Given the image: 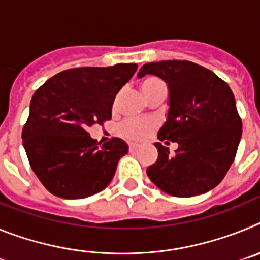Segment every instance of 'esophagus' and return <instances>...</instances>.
<instances>
[{
    "instance_id": "1",
    "label": "esophagus",
    "mask_w": 260,
    "mask_h": 260,
    "mask_svg": "<svg viewBox=\"0 0 260 260\" xmlns=\"http://www.w3.org/2000/svg\"><path fill=\"white\" fill-rule=\"evenodd\" d=\"M127 146H128V151H130V152H135V151L139 148V144H137V143H128Z\"/></svg>"
}]
</instances>
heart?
I'll return each mask as SVG.
<instances>
[{"instance_id":"obj_1","label":"heart","mask_w":260,"mask_h":260,"mask_svg":"<svg viewBox=\"0 0 260 260\" xmlns=\"http://www.w3.org/2000/svg\"><path fill=\"white\" fill-rule=\"evenodd\" d=\"M160 87H164V83L156 77L144 78L141 83L142 92L147 99L150 98ZM151 128H152V122H150V121H146V119H127L122 125L118 126L117 133L121 137L128 139V141H142L148 135Z\"/></svg>"}]
</instances>
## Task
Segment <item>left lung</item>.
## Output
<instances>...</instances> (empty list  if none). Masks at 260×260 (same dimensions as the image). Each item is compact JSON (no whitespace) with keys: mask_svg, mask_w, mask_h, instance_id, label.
I'll list each match as a JSON object with an SVG mask.
<instances>
[{"mask_svg":"<svg viewBox=\"0 0 260 260\" xmlns=\"http://www.w3.org/2000/svg\"><path fill=\"white\" fill-rule=\"evenodd\" d=\"M152 74L169 88L167 121L157 138L176 142L174 153L155 143L157 160L147 176L173 197H195L210 191L225 177L242 135L233 92L213 71L190 61L150 62L138 78Z\"/></svg>","mask_w":260,"mask_h":260,"instance_id":"1","label":"left lung"}]
</instances>
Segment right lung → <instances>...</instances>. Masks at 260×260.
<instances>
[{
    "label": "right lung",
    "instance_id": "right-lung-1",
    "mask_svg": "<svg viewBox=\"0 0 260 260\" xmlns=\"http://www.w3.org/2000/svg\"><path fill=\"white\" fill-rule=\"evenodd\" d=\"M137 68L70 69L36 89L22 132L23 147L32 171L53 195L87 198L110 183L127 144L112 138L100 146L87 130L112 118L114 98Z\"/></svg>",
    "mask_w": 260,
    "mask_h": 260
}]
</instances>
